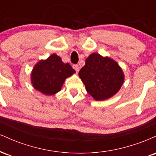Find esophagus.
<instances>
[{
    "mask_svg": "<svg viewBox=\"0 0 156 156\" xmlns=\"http://www.w3.org/2000/svg\"><path fill=\"white\" fill-rule=\"evenodd\" d=\"M73 69L76 70V72L77 73L79 72V67H78V64H74V65H73Z\"/></svg>",
    "mask_w": 156,
    "mask_h": 156,
    "instance_id": "esophagus-1",
    "label": "esophagus"
}]
</instances>
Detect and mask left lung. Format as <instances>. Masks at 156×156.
<instances>
[{"label": "left lung", "instance_id": "obj_1", "mask_svg": "<svg viewBox=\"0 0 156 156\" xmlns=\"http://www.w3.org/2000/svg\"><path fill=\"white\" fill-rule=\"evenodd\" d=\"M87 92L95 101H104L117 93L124 81L118 64L108 57L92 53L78 73Z\"/></svg>", "mask_w": 156, "mask_h": 156}]
</instances>
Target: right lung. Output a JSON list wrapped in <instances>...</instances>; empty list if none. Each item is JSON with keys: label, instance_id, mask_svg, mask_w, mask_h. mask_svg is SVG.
<instances>
[{"label": "right lung", "instance_id": "1", "mask_svg": "<svg viewBox=\"0 0 156 156\" xmlns=\"http://www.w3.org/2000/svg\"><path fill=\"white\" fill-rule=\"evenodd\" d=\"M75 73L70 64H64L59 56L53 54L36 64L31 73V82L37 90L52 95L59 92L66 78Z\"/></svg>", "mask_w": 156, "mask_h": 156}]
</instances>
